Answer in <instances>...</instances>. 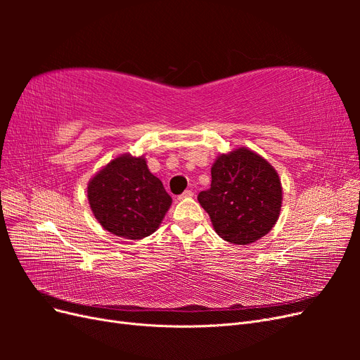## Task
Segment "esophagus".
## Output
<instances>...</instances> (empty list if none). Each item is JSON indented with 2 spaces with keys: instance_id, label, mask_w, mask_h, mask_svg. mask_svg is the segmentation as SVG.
Masks as SVG:
<instances>
[{
  "instance_id": "esophagus-1",
  "label": "esophagus",
  "mask_w": 360,
  "mask_h": 360,
  "mask_svg": "<svg viewBox=\"0 0 360 360\" xmlns=\"http://www.w3.org/2000/svg\"><path fill=\"white\" fill-rule=\"evenodd\" d=\"M193 197V192L192 191H184L181 195H179V200H188V198H192Z\"/></svg>"
}]
</instances>
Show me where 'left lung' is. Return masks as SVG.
<instances>
[{
    "label": "left lung",
    "mask_w": 360,
    "mask_h": 360,
    "mask_svg": "<svg viewBox=\"0 0 360 360\" xmlns=\"http://www.w3.org/2000/svg\"><path fill=\"white\" fill-rule=\"evenodd\" d=\"M214 231L234 245H249L275 226L282 186L270 163L240 147L219 155L212 167L210 189L198 193Z\"/></svg>",
    "instance_id": "left-lung-1"
}]
</instances>
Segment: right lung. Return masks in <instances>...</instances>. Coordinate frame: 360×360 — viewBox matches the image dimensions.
Here are the masks:
<instances>
[{
    "label": "right lung",
    "mask_w": 360,
    "mask_h": 360,
    "mask_svg": "<svg viewBox=\"0 0 360 360\" xmlns=\"http://www.w3.org/2000/svg\"><path fill=\"white\" fill-rule=\"evenodd\" d=\"M86 197L105 230L130 240L153 234L172 202L146 159L130 155L115 158L97 172Z\"/></svg>",
    "instance_id": "obj_1"
}]
</instances>
